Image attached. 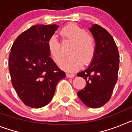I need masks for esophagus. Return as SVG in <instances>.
Here are the masks:
<instances>
[{"mask_svg":"<svg viewBox=\"0 0 132 132\" xmlns=\"http://www.w3.org/2000/svg\"><path fill=\"white\" fill-rule=\"evenodd\" d=\"M66 76H67V78H73L74 76H75V75L74 74H71V73H67L66 74Z\"/></svg>","mask_w":132,"mask_h":132,"instance_id":"esophagus-1","label":"esophagus"}]
</instances>
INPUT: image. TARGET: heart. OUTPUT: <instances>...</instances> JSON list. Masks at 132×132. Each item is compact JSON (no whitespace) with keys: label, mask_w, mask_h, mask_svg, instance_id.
<instances>
[{"label":"heart","mask_w":132,"mask_h":132,"mask_svg":"<svg viewBox=\"0 0 132 132\" xmlns=\"http://www.w3.org/2000/svg\"><path fill=\"white\" fill-rule=\"evenodd\" d=\"M64 38L73 42L70 49L72 54L61 63L62 68L68 72H75L82 66L83 62L88 64L93 58L95 52L94 38L87 34V31L75 23H70L64 27L61 31ZM50 54L56 63L61 62L64 59L60 42L56 35H53L47 42Z\"/></svg>","instance_id":"b5f03b06"}]
</instances>
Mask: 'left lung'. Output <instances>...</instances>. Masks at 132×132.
Wrapping results in <instances>:
<instances>
[{
  "mask_svg": "<svg viewBox=\"0 0 132 132\" xmlns=\"http://www.w3.org/2000/svg\"><path fill=\"white\" fill-rule=\"evenodd\" d=\"M88 29L95 39V52L88 68L77 74L87 82L77 95L85 105L98 108L109 101L117 80L119 52L113 38L106 29L97 24Z\"/></svg>",
  "mask_w": 132,
  "mask_h": 132,
  "instance_id": "obj_1",
  "label": "left lung"
}]
</instances>
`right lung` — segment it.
<instances>
[{
    "label": "right lung",
    "instance_id": "1",
    "mask_svg": "<svg viewBox=\"0 0 132 132\" xmlns=\"http://www.w3.org/2000/svg\"><path fill=\"white\" fill-rule=\"evenodd\" d=\"M59 25H37L22 33L9 58L13 87L25 105L41 108L54 97L57 82L66 77L50 56L47 42Z\"/></svg>",
    "mask_w": 132,
    "mask_h": 132
}]
</instances>
